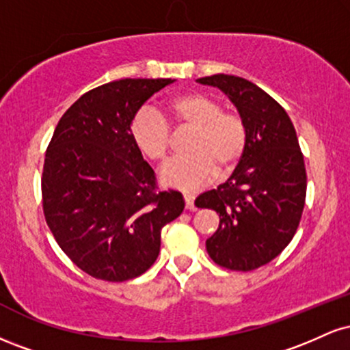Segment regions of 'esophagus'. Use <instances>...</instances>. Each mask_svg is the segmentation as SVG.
<instances>
[{
	"label": "esophagus",
	"mask_w": 350,
	"mask_h": 350,
	"mask_svg": "<svg viewBox=\"0 0 350 350\" xmlns=\"http://www.w3.org/2000/svg\"><path fill=\"white\" fill-rule=\"evenodd\" d=\"M184 200H186V208H189V211H194V196L184 194Z\"/></svg>",
	"instance_id": "esophagus-1"
}]
</instances>
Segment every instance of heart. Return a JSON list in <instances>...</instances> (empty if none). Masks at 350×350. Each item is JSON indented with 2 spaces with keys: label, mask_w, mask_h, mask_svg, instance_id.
Returning <instances> with one entry per match:
<instances>
[{
  "label": "heart",
  "mask_w": 350,
  "mask_h": 350,
  "mask_svg": "<svg viewBox=\"0 0 350 350\" xmlns=\"http://www.w3.org/2000/svg\"><path fill=\"white\" fill-rule=\"evenodd\" d=\"M170 122L192 130L186 143L189 154L176 158L164 167V184L183 191H196L217 174L234 171L242 161L248 144V130L239 111L226 110L222 103L204 92H187L166 105ZM131 138L144 158L166 161L172 148L167 120L152 108H142L131 120Z\"/></svg>",
  "instance_id": "obj_1"
}]
</instances>
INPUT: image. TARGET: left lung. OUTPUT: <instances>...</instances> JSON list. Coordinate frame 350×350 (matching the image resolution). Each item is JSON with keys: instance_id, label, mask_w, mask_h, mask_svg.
Masks as SVG:
<instances>
[{"instance_id": "obj_1", "label": "left lung", "mask_w": 350, "mask_h": 350, "mask_svg": "<svg viewBox=\"0 0 350 350\" xmlns=\"http://www.w3.org/2000/svg\"><path fill=\"white\" fill-rule=\"evenodd\" d=\"M199 82L226 92L248 130L247 151L227 183L196 199L220 217L206 248L219 267L252 271L276 258L298 230L308 180L303 152L284 108L255 83L226 74Z\"/></svg>"}]
</instances>
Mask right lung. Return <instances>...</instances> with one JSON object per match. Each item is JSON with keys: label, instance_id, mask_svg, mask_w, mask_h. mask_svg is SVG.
<instances>
[{"label": "right lung", "instance_id": "add662e5", "mask_svg": "<svg viewBox=\"0 0 350 350\" xmlns=\"http://www.w3.org/2000/svg\"><path fill=\"white\" fill-rule=\"evenodd\" d=\"M171 79H122L85 92L62 115L46 150L42 211L55 242L82 271L126 281L156 262L161 230L184 211L159 191L131 138L136 111Z\"/></svg>", "mask_w": 350, "mask_h": 350}]
</instances>
